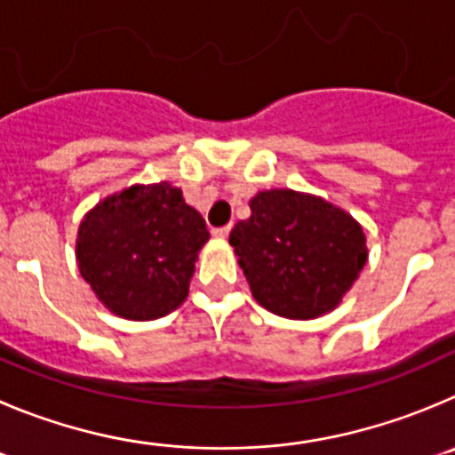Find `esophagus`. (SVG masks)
Masks as SVG:
<instances>
[{
	"label": "esophagus",
	"mask_w": 455,
	"mask_h": 455,
	"mask_svg": "<svg viewBox=\"0 0 455 455\" xmlns=\"http://www.w3.org/2000/svg\"><path fill=\"white\" fill-rule=\"evenodd\" d=\"M228 233H231V224H228V227H220V228H213V235H215V237H220V240H224V237H227Z\"/></svg>",
	"instance_id": "1"
}]
</instances>
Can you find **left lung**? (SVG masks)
Wrapping results in <instances>:
<instances>
[{
    "label": "left lung",
    "mask_w": 455,
    "mask_h": 455,
    "mask_svg": "<svg viewBox=\"0 0 455 455\" xmlns=\"http://www.w3.org/2000/svg\"><path fill=\"white\" fill-rule=\"evenodd\" d=\"M251 218L228 242L258 303L285 318L332 312L368 260L366 235L352 215L314 195L262 190Z\"/></svg>",
    "instance_id": "8db88e82"
}]
</instances>
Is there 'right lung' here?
<instances>
[{
	"label": "right lung",
	"instance_id": "add662e5",
	"mask_svg": "<svg viewBox=\"0 0 455 455\" xmlns=\"http://www.w3.org/2000/svg\"><path fill=\"white\" fill-rule=\"evenodd\" d=\"M208 237L206 222L180 188L168 181L137 184L109 195L84 215L76 258L109 312L152 321L184 303Z\"/></svg>",
	"mask_w": 455,
	"mask_h": 455
}]
</instances>
